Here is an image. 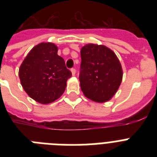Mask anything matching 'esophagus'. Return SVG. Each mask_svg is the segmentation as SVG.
Returning a JSON list of instances; mask_svg holds the SVG:
<instances>
[{
  "label": "esophagus",
  "instance_id": "34e87169",
  "mask_svg": "<svg viewBox=\"0 0 157 157\" xmlns=\"http://www.w3.org/2000/svg\"><path fill=\"white\" fill-rule=\"evenodd\" d=\"M71 73H72V75L74 76L75 75V73H76V70L75 68H71Z\"/></svg>",
  "mask_w": 157,
  "mask_h": 157
}]
</instances>
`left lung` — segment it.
Wrapping results in <instances>:
<instances>
[{
  "instance_id": "1",
  "label": "left lung",
  "mask_w": 157,
  "mask_h": 157,
  "mask_svg": "<svg viewBox=\"0 0 157 157\" xmlns=\"http://www.w3.org/2000/svg\"><path fill=\"white\" fill-rule=\"evenodd\" d=\"M79 81L84 95L100 103L110 100L123 78L116 54L104 45L88 44L82 48Z\"/></svg>"
}]
</instances>
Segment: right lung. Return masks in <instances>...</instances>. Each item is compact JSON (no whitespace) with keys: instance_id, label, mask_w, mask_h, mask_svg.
Segmentation results:
<instances>
[{"instance_id":"obj_1","label":"right lung","mask_w":157,"mask_h":157,"mask_svg":"<svg viewBox=\"0 0 157 157\" xmlns=\"http://www.w3.org/2000/svg\"><path fill=\"white\" fill-rule=\"evenodd\" d=\"M58 48L50 42H42L32 48L22 63L19 76L23 88L32 99L41 104L53 102L63 94L71 72Z\"/></svg>"}]
</instances>
